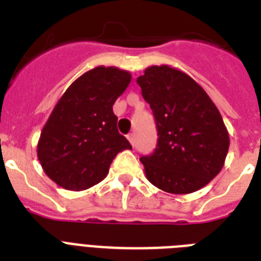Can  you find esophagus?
Returning <instances> with one entry per match:
<instances>
[{
	"label": "esophagus",
	"instance_id": "obj_1",
	"mask_svg": "<svg viewBox=\"0 0 261 261\" xmlns=\"http://www.w3.org/2000/svg\"><path fill=\"white\" fill-rule=\"evenodd\" d=\"M127 138H128V141H130L131 145H134V142H135V134H134V133H131V134L127 135Z\"/></svg>",
	"mask_w": 261,
	"mask_h": 261
}]
</instances>
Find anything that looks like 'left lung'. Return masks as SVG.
<instances>
[{
  "mask_svg": "<svg viewBox=\"0 0 261 261\" xmlns=\"http://www.w3.org/2000/svg\"><path fill=\"white\" fill-rule=\"evenodd\" d=\"M149 102L157 147L142 155L147 180L169 194L200 190L221 172L229 134L208 94L190 75L171 66H151L137 79Z\"/></svg>",
  "mask_w": 261,
  "mask_h": 261,
  "instance_id": "left-lung-1",
  "label": "left lung"
}]
</instances>
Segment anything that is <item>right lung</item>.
I'll list each match as a JSON object with an SVG mask.
<instances>
[{
    "label": "right lung",
    "mask_w": 261,
    "mask_h": 261,
    "mask_svg": "<svg viewBox=\"0 0 261 261\" xmlns=\"http://www.w3.org/2000/svg\"><path fill=\"white\" fill-rule=\"evenodd\" d=\"M130 81L128 71L97 66L75 80L59 98L38 142L43 171L59 187L81 191L97 184L116 154L131 149L119 134L112 111Z\"/></svg>",
    "instance_id": "add662e5"
}]
</instances>
